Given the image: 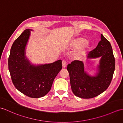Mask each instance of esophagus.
Masks as SVG:
<instances>
[{
    "instance_id": "esophagus-1",
    "label": "esophagus",
    "mask_w": 123,
    "mask_h": 123,
    "mask_svg": "<svg viewBox=\"0 0 123 123\" xmlns=\"http://www.w3.org/2000/svg\"><path fill=\"white\" fill-rule=\"evenodd\" d=\"M62 67L63 68H65V67L67 66V62L64 61V60H63L62 62Z\"/></svg>"
}]
</instances>
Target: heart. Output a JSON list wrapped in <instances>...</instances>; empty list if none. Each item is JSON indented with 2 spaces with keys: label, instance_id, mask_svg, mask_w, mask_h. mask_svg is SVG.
<instances>
[{
  "label": "heart",
  "instance_id": "b5f03b06",
  "mask_svg": "<svg viewBox=\"0 0 123 123\" xmlns=\"http://www.w3.org/2000/svg\"><path fill=\"white\" fill-rule=\"evenodd\" d=\"M68 47L71 49H78L74 53V57L76 59H82L86 55L90 49V45L87 43V40L84 38H78L71 41Z\"/></svg>",
  "mask_w": 123,
  "mask_h": 123
}]
</instances>
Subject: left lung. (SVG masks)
<instances>
[{
  "label": "left lung",
  "instance_id": "1",
  "mask_svg": "<svg viewBox=\"0 0 123 123\" xmlns=\"http://www.w3.org/2000/svg\"><path fill=\"white\" fill-rule=\"evenodd\" d=\"M101 40L88 54L87 59L101 57L98 72L91 76L85 72L83 62L74 60L67 66L71 89L74 94L82 98H91L106 90L111 84L115 68V60L110 42L101 34Z\"/></svg>",
  "mask_w": 123,
  "mask_h": 123
}]
</instances>
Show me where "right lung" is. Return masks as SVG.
I'll list each match as a JSON object with an SVG mask.
<instances>
[{
    "label": "right lung",
    "instance_id": "1",
    "mask_svg": "<svg viewBox=\"0 0 123 123\" xmlns=\"http://www.w3.org/2000/svg\"><path fill=\"white\" fill-rule=\"evenodd\" d=\"M31 29H26L13 43L8 58V68L14 86L26 96L39 98L49 92L54 80L62 69L61 60L50 64H31L25 49Z\"/></svg>",
    "mask_w": 123,
    "mask_h": 123
}]
</instances>
